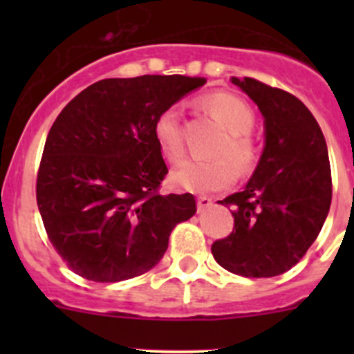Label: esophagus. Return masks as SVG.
<instances>
[{"label":"esophagus","instance_id":"34e87169","mask_svg":"<svg viewBox=\"0 0 354 354\" xmlns=\"http://www.w3.org/2000/svg\"><path fill=\"white\" fill-rule=\"evenodd\" d=\"M210 205H212V200H210L209 197H198V200H197L198 212H203V210L209 209Z\"/></svg>","mask_w":354,"mask_h":354}]
</instances>
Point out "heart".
I'll return each instance as SVG.
<instances>
[{
    "label": "heart",
    "mask_w": 354,
    "mask_h": 354,
    "mask_svg": "<svg viewBox=\"0 0 354 354\" xmlns=\"http://www.w3.org/2000/svg\"><path fill=\"white\" fill-rule=\"evenodd\" d=\"M203 109L227 131L226 140L219 145L214 160H188L171 174V185L192 194H214L230 188L238 173L246 174L257 166L259 149L250 137L255 116L245 101L227 92H216L202 101ZM154 137L160 154L171 164L185 157L183 130L180 111L164 109L156 118Z\"/></svg>",
    "instance_id": "b5f03b06"
}]
</instances>
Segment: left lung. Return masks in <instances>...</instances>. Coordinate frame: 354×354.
<instances>
[{"mask_svg": "<svg viewBox=\"0 0 354 354\" xmlns=\"http://www.w3.org/2000/svg\"><path fill=\"white\" fill-rule=\"evenodd\" d=\"M231 82L259 106L266 147L245 190L221 200L233 205L234 230L210 250L230 272L274 277L303 259L326 223L329 152L319 123L298 97L255 78Z\"/></svg>", "mask_w": 354, "mask_h": 354, "instance_id": "left-lung-1", "label": "left lung"}]
</instances>
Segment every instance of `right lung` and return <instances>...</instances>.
<instances>
[{"label":"right lung","instance_id":"add662e5","mask_svg":"<svg viewBox=\"0 0 354 354\" xmlns=\"http://www.w3.org/2000/svg\"><path fill=\"white\" fill-rule=\"evenodd\" d=\"M203 84L183 75L106 78L58 114L35 195L49 241L75 274L118 283L147 272L174 226L197 212L192 194H159L167 166L154 123Z\"/></svg>","mask_w":354,"mask_h":354}]
</instances>
